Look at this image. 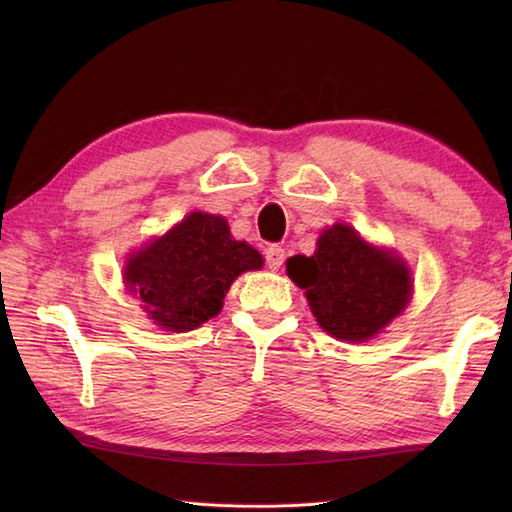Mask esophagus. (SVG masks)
<instances>
[{
	"mask_svg": "<svg viewBox=\"0 0 512 512\" xmlns=\"http://www.w3.org/2000/svg\"><path fill=\"white\" fill-rule=\"evenodd\" d=\"M264 257H266V266L270 270H279L281 264H284L286 253H284V248H281V246H268L264 250Z\"/></svg>",
	"mask_w": 512,
	"mask_h": 512,
	"instance_id": "1",
	"label": "esophagus"
}]
</instances>
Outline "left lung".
I'll return each mask as SVG.
<instances>
[{
	"label": "left lung",
	"instance_id": "1",
	"mask_svg": "<svg viewBox=\"0 0 512 512\" xmlns=\"http://www.w3.org/2000/svg\"><path fill=\"white\" fill-rule=\"evenodd\" d=\"M286 273L306 290L321 328L347 343L383 332L407 308L413 288L405 259L365 242L350 224L323 231L314 255L290 257Z\"/></svg>",
	"mask_w": 512,
	"mask_h": 512
}]
</instances>
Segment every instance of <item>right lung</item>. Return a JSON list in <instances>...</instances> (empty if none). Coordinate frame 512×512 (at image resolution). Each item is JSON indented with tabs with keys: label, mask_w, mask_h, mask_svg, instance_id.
<instances>
[{
	"label": "right lung",
	"mask_w": 512,
	"mask_h": 512,
	"mask_svg": "<svg viewBox=\"0 0 512 512\" xmlns=\"http://www.w3.org/2000/svg\"><path fill=\"white\" fill-rule=\"evenodd\" d=\"M262 266V255L233 239L222 215L195 211L129 255L123 279L162 330L189 332L220 314L239 275Z\"/></svg>",
	"instance_id": "1"
}]
</instances>
